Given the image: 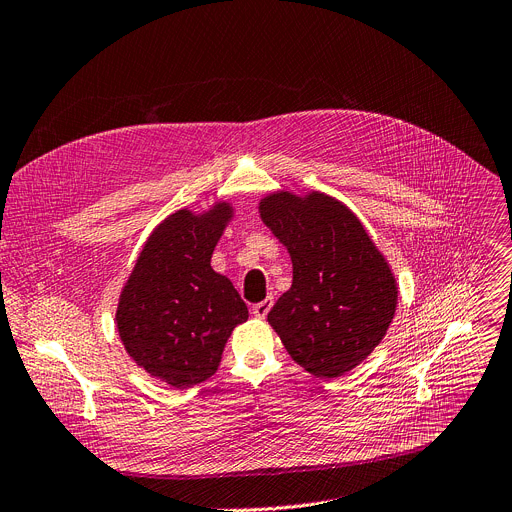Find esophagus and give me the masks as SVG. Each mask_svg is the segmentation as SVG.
Instances as JSON below:
<instances>
[{
  "mask_svg": "<svg viewBox=\"0 0 512 512\" xmlns=\"http://www.w3.org/2000/svg\"><path fill=\"white\" fill-rule=\"evenodd\" d=\"M271 306H273V298H265L263 302H257L251 310H253V316L255 318H265L267 316V312L271 310Z\"/></svg>",
  "mask_w": 512,
  "mask_h": 512,
  "instance_id": "34e87169",
  "label": "esophagus"
}]
</instances>
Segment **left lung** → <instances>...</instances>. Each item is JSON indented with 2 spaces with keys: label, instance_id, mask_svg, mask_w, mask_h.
<instances>
[{
  "label": "left lung",
  "instance_id": "obj_1",
  "mask_svg": "<svg viewBox=\"0 0 512 512\" xmlns=\"http://www.w3.org/2000/svg\"><path fill=\"white\" fill-rule=\"evenodd\" d=\"M259 216L292 259V288L267 320L290 357L308 374L341 378L386 337L396 314V275L337 198L277 190Z\"/></svg>",
  "mask_w": 512,
  "mask_h": 512
}]
</instances>
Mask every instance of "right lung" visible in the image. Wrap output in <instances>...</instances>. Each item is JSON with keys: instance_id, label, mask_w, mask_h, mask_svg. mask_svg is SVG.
<instances>
[{"instance_id": "add662e5", "label": "right lung", "mask_w": 512, "mask_h": 512, "mask_svg": "<svg viewBox=\"0 0 512 512\" xmlns=\"http://www.w3.org/2000/svg\"><path fill=\"white\" fill-rule=\"evenodd\" d=\"M232 218L235 206L224 200L163 218L118 296L114 320L126 353L173 388L214 376L228 337L249 318L235 286L210 265Z\"/></svg>"}]
</instances>
